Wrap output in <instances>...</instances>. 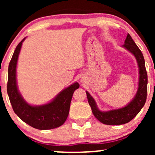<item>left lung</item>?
I'll return each instance as SVG.
<instances>
[{
    "instance_id": "obj_1",
    "label": "left lung",
    "mask_w": 155,
    "mask_h": 155,
    "mask_svg": "<svg viewBox=\"0 0 155 155\" xmlns=\"http://www.w3.org/2000/svg\"><path fill=\"white\" fill-rule=\"evenodd\" d=\"M122 47L134 55L138 63L139 74L138 84V90L134 97L124 107L104 111L99 109L95 99L87 91H86L88 103L91 107L94 116L103 124L108 125H119L129 122L139 113L147 101L148 79L143 54L129 33H127L124 41V44Z\"/></svg>"
}]
</instances>
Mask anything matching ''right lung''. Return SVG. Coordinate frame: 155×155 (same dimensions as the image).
Segmentation results:
<instances>
[{"label":"right lung","mask_w":155,"mask_h":155,"mask_svg":"<svg viewBox=\"0 0 155 155\" xmlns=\"http://www.w3.org/2000/svg\"><path fill=\"white\" fill-rule=\"evenodd\" d=\"M16 47L8 69L7 93L14 111L23 122L38 130L57 128L64 124L68 116L73 94L79 87L74 82L59 92L52 100L43 105H31L23 98L17 82V65L22 43Z\"/></svg>","instance_id":"obj_1"}]
</instances>
